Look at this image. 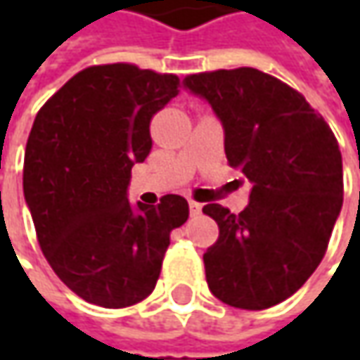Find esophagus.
I'll use <instances>...</instances> for the list:
<instances>
[{
	"instance_id": "1",
	"label": "esophagus",
	"mask_w": 360,
	"mask_h": 360,
	"mask_svg": "<svg viewBox=\"0 0 360 360\" xmlns=\"http://www.w3.org/2000/svg\"><path fill=\"white\" fill-rule=\"evenodd\" d=\"M188 206H190V214H192V216L200 214V210H202V204H200V202L190 200V202H188Z\"/></svg>"
}]
</instances>
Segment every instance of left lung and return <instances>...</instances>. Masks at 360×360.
Instances as JSON below:
<instances>
[{"label": "left lung", "mask_w": 360, "mask_h": 360, "mask_svg": "<svg viewBox=\"0 0 360 360\" xmlns=\"http://www.w3.org/2000/svg\"><path fill=\"white\" fill-rule=\"evenodd\" d=\"M224 126L229 166L252 184L240 214L206 204L218 240L204 252L218 300L262 311L292 297L321 264L342 206V156L304 96L255 68L190 74Z\"/></svg>", "instance_id": "left-lung-1"}]
</instances>
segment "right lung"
Instances as JSON below:
<instances>
[{"instance_id": "obj_1", "label": "right lung", "mask_w": 360, "mask_h": 360, "mask_svg": "<svg viewBox=\"0 0 360 360\" xmlns=\"http://www.w3.org/2000/svg\"><path fill=\"white\" fill-rule=\"evenodd\" d=\"M180 77L134 63L90 65L39 108L25 146L23 194L39 248L86 302L124 309L156 286L170 232L188 202L126 196L131 166L152 150L150 122L178 96Z\"/></svg>"}]
</instances>
